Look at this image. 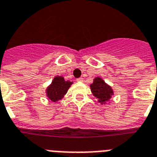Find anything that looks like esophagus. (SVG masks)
Wrapping results in <instances>:
<instances>
[{
	"label": "esophagus",
	"instance_id": "obj_1",
	"mask_svg": "<svg viewBox=\"0 0 157 157\" xmlns=\"http://www.w3.org/2000/svg\"><path fill=\"white\" fill-rule=\"evenodd\" d=\"M76 80H77L78 82H82V80H83V78H82L80 77V78H77V79H76Z\"/></svg>",
	"mask_w": 157,
	"mask_h": 157
}]
</instances>
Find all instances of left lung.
I'll return each mask as SVG.
<instances>
[{"instance_id": "left-lung-1", "label": "left lung", "mask_w": 157, "mask_h": 157, "mask_svg": "<svg viewBox=\"0 0 157 157\" xmlns=\"http://www.w3.org/2000/svg\"><path fill=\"white\" fill-rule=\"evenodd\" d=\"M91 91L93 93V96L98 98L99 102L101 104H105L106 101L111 98L113 94L112 88L105 81L100 78H96L93 81V83L91 84Z\"/></svg>"}]
</instances>
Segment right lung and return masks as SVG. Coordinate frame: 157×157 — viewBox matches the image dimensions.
<instances>
[{
	"instance_id": "add662e5",
	"label": "right lung",
	"mask_w": 157,
	"mask_h": 157,
	"mask_svg": "<svg viewBox=\"0 0 157 157\" xmlns=\"http://www.w3.org/2000/svg\"><path fill=\"white\" fill-rule=\"evenodd\" d=\"M72 82L66 81L63 77L57 76L52 80V84L48 87L47 96L53 102H57L65 96Z\"/></svg>"
}]
</instances>
